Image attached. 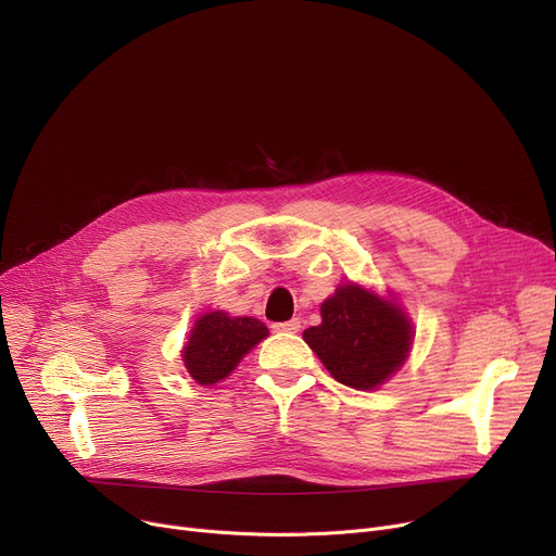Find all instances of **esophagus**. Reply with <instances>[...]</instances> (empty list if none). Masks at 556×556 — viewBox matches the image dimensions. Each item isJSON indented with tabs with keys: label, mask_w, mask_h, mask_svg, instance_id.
Wrapping results in <instances>:
<instances>
[{
	"label": "esophagus",
	"mask_w": 556,
	"mask_h": 556,
	"mask_svg": "<svg viewBox=\"0 0 556 556\" xmlns=\"http://www.w3.org/2000/svg\"><path fill=\"white\" fill-rule=\"evenodd\" d=\"M273 329L277 333H298L302 329V323L295 317V319H288V323H279V325H273Z\"/></svg>",
	"instance_id": "1"
}]
</instances>
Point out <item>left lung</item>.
<instances>
[{
	"instance_id": "left-lung-1",
	"label": "left lung",
	"mask_w": 556,
	"mask_h": 556,
	"mask_svg": "<svg viewBox=\"0 0 556 556\" xmlns=\"http://www.w3.org/2000/svg\"><path fill=\"white\" fill-rule=\"evenodd\" d=\"M319 315L323 323L306 329L304 340L342 386L378 390L410 356L415 329L392 295L342 281Z\"/></svg>"
}]
</instances>
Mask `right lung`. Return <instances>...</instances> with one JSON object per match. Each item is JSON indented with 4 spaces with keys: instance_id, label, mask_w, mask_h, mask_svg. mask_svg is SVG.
Returning <instances> with one entry per match:
<instances>
[{
    "instance_id": "obj_1",
    "label": "right lung",
    "mask_w": 556,
    "mask_h": 556,
    "mask_svg": "<svg viewBox=\"0 0 556 556\" xmlns=\"http://www.w3.org/2000/svg\"><path fill=\"white\" fill-rule=\"evenodd\" d=\"M266 338L268 327L256 317L210 311L198 315L180 354L198 386H216L239 367L250 349Z\"/></svg>"
}]
</instances>
